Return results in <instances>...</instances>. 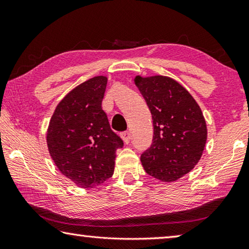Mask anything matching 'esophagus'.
<instances>
[{
	"mask_svg": "<svg viewBox=\"0 0 249 249\" xmlns=\"http://www.w3.org/2000/svg\"><path fill=\"white\" fill-rule=\"evenodd\" d=\"M121 136H122V138H123L125 144H128L129 141H130V133L126 130V132H123L121 134Z\"/></svg>",
	"mask_w": 249,
	"mask_h": 249,
	"instance_id": "esophagus-1",
	"label": "esophagus"
}]
</instances>
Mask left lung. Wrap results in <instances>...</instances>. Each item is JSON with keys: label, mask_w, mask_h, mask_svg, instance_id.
Instances as JSON below:
<instances>
[{"label": "left lung", "mask_w": 249, "mask_h": 249, "mask_svg": "<svg viewBox=\"0 0 249 249\" xmlns=\"http://www.w3.org/2000/svg\"><path fill=\"white\" fill-rule=\"evenodd\" d=\"M134 81L154 125L153 142L142 154V165L149 176L172 182L199 162L208 137L204 116L193 96L174 79L137 75Z\"/></svg>", "instance_id": "1"}]
</instances>
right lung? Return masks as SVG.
Returning <instances> with one entry per match:
<instances>
[{
	"mask_svg": "<svg viewBox=\"0 0 249 249\" xmlns=\"http://www.w3.org/2000/svg\"><path fill=\"white\" fill-rule=\"evenodd\" d=\"M107 83V77L98 75L79 84L59 102L49 122L46 138L54 165L81 188L111 178L115 151L124 145L102 109Z\"/></svg>",
	"mask_w": 249,
	"mask_h": 249,
	"instance_id": "1",
	"label": "right lung"
}]
</instances>
